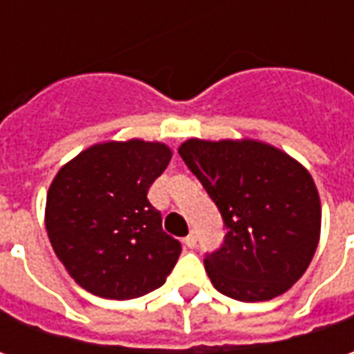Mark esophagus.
<instances>
[{
    "mask_svg": "<svg viewBox=\"0 0 354 354\" xmlns=\"http://www.w3.org/2000/svg\"><path fill=\"white\" fill-rule=\"evenodd\" d=\"M183 242H185V246H187V248H195V246H197V236H195V232L187 234Z\"/></svg>",
    "mask_w": 354,
    "mask_h": 354,
    "instance_id": "1",
    "label": "esophagus"
}]
</instances>
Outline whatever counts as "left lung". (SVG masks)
Returning <instances> with one entry per match:
<instances>
[{"label": "left lung", "instance_id": "obj_1", "mask_svg": "<svg viewBox=\"0 0 354 354\" xmlns=\"http://www.w3.org/2000/svg\"><path fill=\"white\" fill-rule=\"evenodd\" d=\"M225 221L205 256L212 286L238 301H266L304 276L319 244L321 203L309 171L254 140H187L179 147Z\"/></svg>", "mask_w": 354, "mask_h": 354}]
</instances>
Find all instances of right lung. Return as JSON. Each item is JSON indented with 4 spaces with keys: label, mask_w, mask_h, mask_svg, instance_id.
Instances as JSON below:
<instances>
[{
    "label": "right lung",
    "mask_w": 354,
    "mask_h": 354,
    "mask_svg": "<svg viewBox=\"0 0 354 354\" xmlns=\"http://www.w3.org/2000/svg\"><path fill=\"white\" fill-rule=\"evenodd\" d=\"M171 161L165 143H96L48 187L45 225L53 250L80 288L133 299L165 283L181 242L161 226L147 191Z\"/></svg>",
    "instance_id": "1"
}]
</instances>
